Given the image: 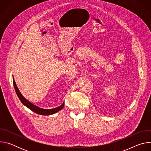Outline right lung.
<instances>
[{"instance_id":"obj_1","label":"right lung","mask_w":151,"mask_h":151,"mask_svg":"<svg viewBox=\"0 0 151 151\" xmlns=\"http://www.w3.org/2000/svg\"><path fill=\"white\" fill-rule=\"evenodd\" d=\"M13 83H14V88L15 90V92L18 97V98L19 99L20 101H21L24 105H25L26 106H27L28 108H29L31 111H33L34 112L39 114V115H50L52 114H54L57 112H58L59 111H60L61 109H63V107L64 106V103H63L60 106L56 107V108L54 109H42L40 108V107L33 104L32 103H31L30 101H29L28 100H27L23 96V95L21 94V93L19 92L17 86L15 83V82L14 81V78H13Z\"/></svg>"}]
</instances>
